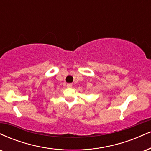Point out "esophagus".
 <instances>
[{
	"label": "esophagus",
	"mask_w": 151,
	"mask_h": 151,
	"mask_svg": "<svg viewBox=\"0 0 151 151\" xmlns=\"http://www.w3.org/2000/svg\"><path fill=\"white\" fill-rule=\"evenodd\" d=\"M67 87H68V88H72V83H68V84H67Z\"/></svg>",
	"instance_id": "34e87169"
}]
</instances>
